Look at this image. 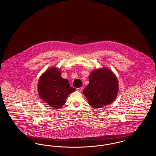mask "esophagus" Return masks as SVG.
<instances>
[{"label": "esophagus", "instance_id": "esophagus-1", "mask_svg": "<svg viewBox=\"0 0 156 156\" xmlns=\"http://www.w3.org/2000/svg\"><path fill=\"white\" fill-rule=\"evenodd\" d=\"M82 90H83V87H79V88L77 89V90L79 91V92H81Z\"/></svg>", "mask_w": 156, "mask_h": 156}]
</instances>
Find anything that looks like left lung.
I'll list each match as a JSON object with an SVG mask.
<instances>
[{
    "instance_id": "left-lung-1",
    "label": "left lung",
    "mask_w": 156,
    "mask_h": 156,
    "mask_svg": "<svg viewBox=\"0 0 156 156\" xmlns=\"http://www.w3.org/2000/svg\"><path fill=\"white\" fill-rule=\"evenodd\" d=\"M89 79V83L83 92L92 107L100 108L113 102L118 94L119 84L112 70L107 67L95 69Z\"/></svg>"
}]
</instances>
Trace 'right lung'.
Here are the masks:
<instances>
[{"label":"right lung","instance_id":"1","mask_svg":"<svg viewBox=\"0 0 156 156\" xmlns=\"http://www.w3.org/2000/svg\"><path fill=\"white\" fill-rule=\"evenodd\" d=\"M61 70L52 66L40 76L38 83L40 98L54 109H60L66 103L69 94L76 90L70 87L68 80L61 76Z\"/></svg>","mask_w":156,"mask_h":156}]
</instances>
